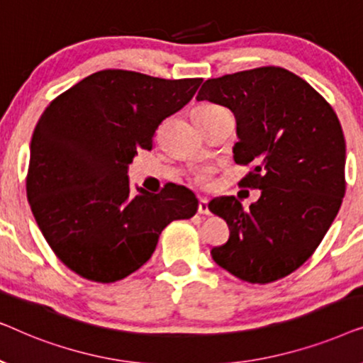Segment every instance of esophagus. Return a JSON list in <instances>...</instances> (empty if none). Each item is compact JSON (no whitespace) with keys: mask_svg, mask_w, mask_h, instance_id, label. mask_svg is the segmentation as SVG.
Here are the masks:
<instances>
[{"mask_svg":"<svg viewBox=\"0 0 363 363\" xmlns=\"http://www.w3.org/2000/svg\"><path fill=\"white\" fill-rule=\"evenodd\" d=\"M198 213H200V215H210V208H208L206 200L198 201Z\"/></svg>","mask_w":363,"mask_h":363,"instance_id":"esophagus-1","label":"esophagus"}]
</instances>
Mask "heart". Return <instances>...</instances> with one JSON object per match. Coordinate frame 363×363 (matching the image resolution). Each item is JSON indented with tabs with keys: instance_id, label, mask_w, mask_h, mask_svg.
<instances>
[{
	"instance_id": "heart-1",
	"label": "heart",
	"mask_w": 363,
	"mask_h": 363,
	"mask_svg": "<svg viewBox=\"0 0 363 363\" xmlns=\"http://www.w3.org/2000/svg\"><path fill=\"white\" fill-rule=\"evenodd\" d=\"M220 112H226V108L216 106V104H201V106H198L195 108V113H193V116H215V113ZM201 180H205V175L198 177V182Z\"/></svg>"
}]
</instances>
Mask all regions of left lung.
Listing matches in <instances>:
<instances>
[{
	"mask_svg": "<svg viewBox=\"0 0 363 363\" xmlns=\"http://www.w3.org/2000/svg\"><path fill=\"white\" fill-rule=\"evenodd\" d=\"M196 101L235 113V162L252 167L241 183L261 190L247 210L235 196L210 201L230 226L213 259L251 284L286 277L317 250L345 195V138L334 108L274 66L208 79Z\"/></svg>",
	"mask_w": 363,
	"mask_h": 363,
	"instance_id": "obj_1",
	"label": "left lung"
}]
</instances>
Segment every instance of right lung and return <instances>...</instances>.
I'll return each mask as SVG.
<instances>
[{"mask_svg": "<svg viewBox=\"0 0 363 363\" xmlns=\"http://www.w3.org/2000/svg\"><path fill=\"white\" fill-rule=\"evenodd\" d=\"M200 84L106 69L43 112L31 138L28 201L54 255L76 274L102 284L123 279L150 259L163 228L196 213L188 188L132 191L127 170Z\"/></svg>", "mask_w": 363, "mask_h": 363, "instance_id": "add662e5", "label": "right lung"}]
</instances>
